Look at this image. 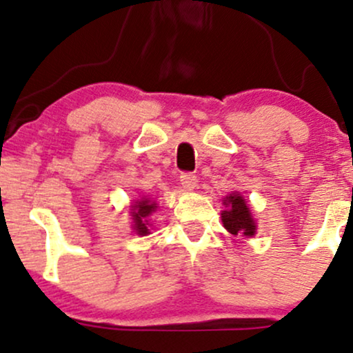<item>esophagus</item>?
Masks as SVG:
<instances>
[{
    "mask_svg": "<svg viewBox=\"0 0 353 353\" xmlns=\"http://www.w3.org/2000/svg\"><path fill=\"white\" fill-rule=\"evenodd\" d=\"M181 184L185 190H194L197 188V177L192 172H182L181 174Z\"/></svg>",
    "mask_w": 353,
    "mask_h": 353,
    "instance_id": "esophagus-1",
    "label": "esophagus"
}]
</instances>
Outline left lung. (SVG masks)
I'll return each instance as SVG.
<instances>
[{
    "mask_svg": "<svg viewBox=\"0 0 353 353\" xmlns=\"http://www.w3.org/2000/svg\"><path fill=\"white\" fill-rule=\"evenodd\" d=\"M222 204L225 205V210H222V224L229 230L230 234L237 236L242 234L245 237H252L257 230L255 221L252 219V212H250L247 201L239 192H232L225 197Z\"/></svg>",
    "mask_w": 353,
    "mask_h": 353,
    "instance_id": "8db88e82",
    "label": "left lung"
}]
</instances>
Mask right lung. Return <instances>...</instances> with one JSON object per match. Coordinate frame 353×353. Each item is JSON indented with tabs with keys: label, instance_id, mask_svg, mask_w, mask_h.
<instances>
[{
	"label": "right lung",
	"instance_id": "add662e5",
	"mask_svg": "<svg viewBox=\"0 0 353 353\" xmlns=\"http://www.w3.org/2000/svg\"><path fill=\"white\" fill-rule=\"evenodd\" d=\"M157 204L152 202L149 197H143L137 199L136 204L131 209V219H132V229L137 236H148L149 234V216L156 212Z\"/></svg>",
	"mask_w": 353,
	"mask_h": 353
}]
</instances>
